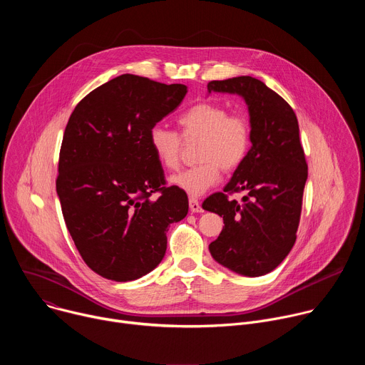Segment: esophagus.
Returning a JSON list of instances; mask_svg holds the SVG:
<instances>
[{"instance_id": "obj_1", "label": "esophagus", "mask_w": 365, "mask_h": 365, "mask_svg": "<svg viewBox=\"0 0 365 365\" xmlns=\"http://www.w3.org/2000/svg\"><path fill=\"white\" fill-rule=\"evenodd\" d=\"M189 210L192 214H197V212H202V206L199 203V200L196 197H190L189 199Z\"/></svg>"}]
</instances>
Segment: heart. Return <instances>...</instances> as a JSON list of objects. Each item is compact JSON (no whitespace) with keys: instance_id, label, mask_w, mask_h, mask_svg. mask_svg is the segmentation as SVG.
<instances>
[{"instance_id":"heart-1","label":"heart","mask_w":365,"mask_h":365,"mask_svg":"<svg viewBox=\"0 0 365 365\" xmlns=\"http://www.w3.org/2000/svg\"><path fill=\"white\" fill-rule=\"evenodd\" d=\"M182 137L199 140L196 147L197 165L170 176V185L187 195L200 196L221 178V169L232 172L247 159L251 147V124L247 115L230 114L217 102H199L178 117ZM148 144L158 162L166 169H176L180 162V135L155 124L148 131Z\"/></svg>"}]
</instances>
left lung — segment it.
Listing matches in <instances>:
<instances>
[{
    "label": "left lung",
    "mask_w": 365,
    "mask_h": 365,
    "mask_svg": "<svg viewBox=\"0 0 365 365\" xmlns=\"http://www.w3.org/2000/svg\"><path fill=\"white\" fill-rule=\"evenodd\" d=\"M207 92L242 96L251 124L247 159L224 192L202 203L224 220L210 251L215 262L241 276H264L290 252L300 221L307 165L297 118L279 93L251 76L211 81ZM234 191L246 192L242 204L227 199Z\"/></svg>",
    "instance_id": "1"
}]
</instances>
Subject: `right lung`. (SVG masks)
Instances as JSON below:
<instances>
[{"instance_id":"1","label":"right lung","mask_w":365,"mask_h":365,"mask_svg":"<svg viewBox=\"0 0 365 365\" xmlns=\"http://www.w3.org/2000/svg\"><path fill=\"white\" fill-rule=\"evenodd\" d=\"M186 92L125 73L89 92L68 121L56 179L62 214L83 262L108 280L131 282L158 267L170 224L187 214L186 193L165 186L148 144L150 128Z\"/></svg>"}]
</instances>
